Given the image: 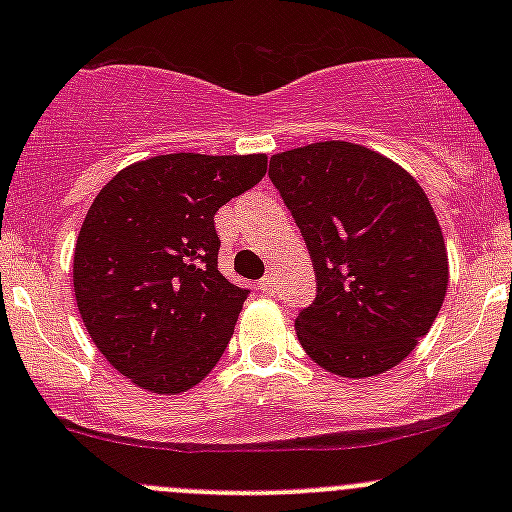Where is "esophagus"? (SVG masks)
Here are the masks:
<instances>
[{"mask_svg":"<svg viewBox=\"0 0 512 512\" xmlns=\"http://www.w3.org/2000/svg\"><path fill=\"white\" fill-rule=\"evenodd\" d=\"M260 289H262V292H267V294L277 292V277L275 275H265V277H262Z\"/></svg>","mask_w":512,"mask_h":512,"instance_id":"34e87169","label":"esophagus"}]
</instances>
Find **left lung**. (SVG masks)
<instances>
[{
    "mask_svg": "<svg viewBox=\"0 0 512 512\" xmlns=\"http://www.w3.org/2000/svg\"><path fill=\"white\" fill-rule=\"evenodd\" d=\"M270 180L317 275V297L294 322L304 352L349 379L404 361L431 329L448 285L446 245L421 185L347 141L277 153Z\"/></svg>",
    "mask_w": 512,
    "mask_h": 512,
    "instance_id": "obj_1",
    "label": "left lung"
}]
</instances>
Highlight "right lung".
I'll list each match as a JSON object with an SVG mask.
<instances>
[{
	"instance_id": "obj_1",
	"label": "right lung",
	"mask_w": 512,
	"mask_h": 512,
	"mask_svg": "<svg viewBox=\"0 0 512 512\" xmlns=\"http://www.w3.org/2000/svg\"><path fill=\"white\" fill-rule=\"evenodd\" d=\"M265 170L262 153H168L96 195L76 240V304L98 352L141 389L180 394L223 356L250 289L220 275L215 213Z\"/></svg>"
}]
</instances>
